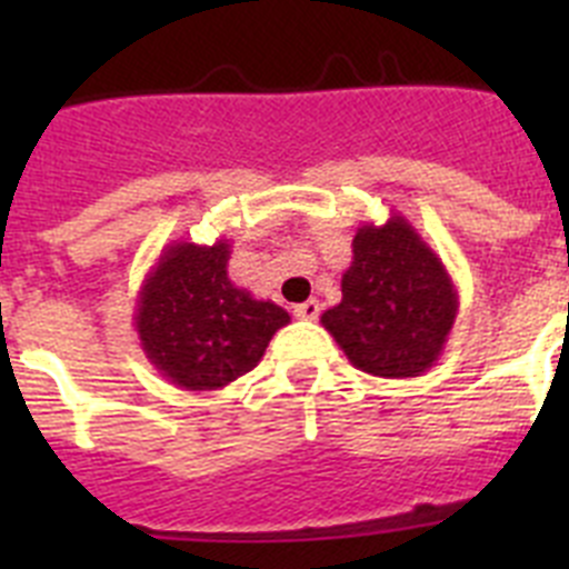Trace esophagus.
Returning a JSON list of instances; mask_svg holds the SVG:
<instances>
[{
	"mask_svg": "<svg viewBox=\"0 0 569 569\" xmlns=\"http://www.w3.org/2000/svg\"><path fill=\"white\" fill-rule=\"evenodd\" d=\"M296 319H305V321H313V319H319V313H321V305H319V299H308V301H301V305H296Z\"/></svg>",
	"mask_w": 569,
	"mask_h": 569,
	"instance_id": "1",
	"label": "esophagus"
}]
</instances>
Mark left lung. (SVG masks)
Segmentation results:
<instances>
[{
  "instance_id": "obj_1",
  "label": "left lung",
  "mask_w": 569,
  "mask_h": 569,
  "mask_svg": "<svg viewBox=\"0 0 569 569\" xmlns=\"http://www.w3.org/2000/svg\"><path fill=\"white\" fill-rule=\"evenodd\" d=\"M459 316L456 284L405 216L361 224L341 301L321 325L350 365L379 379H410L439 361Z\"/></svg>"
}]
</instances>
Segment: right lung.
<instances>
[{
    "label": "right lung",
    "mask_w": 569,
    "mask_h": 569,
    "mask_svg": "<svg viewBox=\"0 0 569 569\" xmlns=\"http://www.w3.org/2000/svg\"><path fill=\"white\" fill-rule=\"evenodd\" d=\"M230 241H170L136 299L133 325L150 365L182 390H222L250 373L290 321L228 276Z\"/></svg>",
    "instance_id": "add662e5"
}]
</instances>
